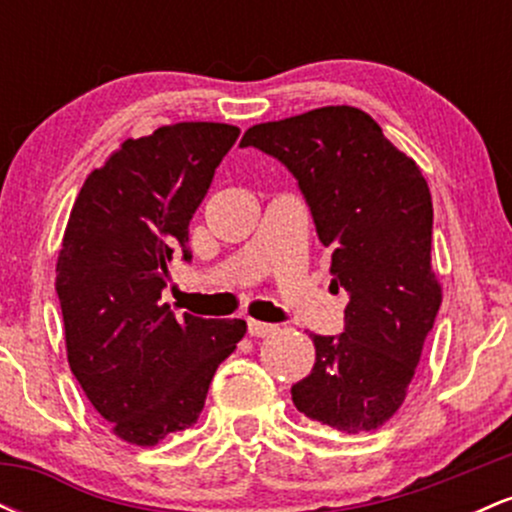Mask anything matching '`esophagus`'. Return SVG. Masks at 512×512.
I'll return each mask as SVG.
<instances>
[{
  "label": "esophagus",
  "mask_w": 512,
  "mask_h": 512,
  "mask_svg": "<svg viewBox=\"0 0 512 512\" xmlns=\"http://www.w3.org/2000/svg\"><path fill=\"white\" fill-rule=\"evenodd\" d=\"M248 332H250V337H269V334L276 332V327L269 325V322L250 320L248 322Z\"/></svg>",
  "instance_id": "1"
}]
</instances>
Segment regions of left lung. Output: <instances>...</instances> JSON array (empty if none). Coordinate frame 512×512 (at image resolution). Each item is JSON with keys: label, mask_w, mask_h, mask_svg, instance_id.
<instances>
[{"label": "left lung", "mask_w": 512, "mask_h": 512, "mask_svg": "<svg viewBox=\"0 0 512 512\" xmlns=\"http://www.w3.org/2000/svg\"><path fill=\"white\" fill-rule=\"evenodd\" d=\"M240 146H257L296 175L317 236L332 248V286L349 293L344 334H310L315 366L291 387L293 404L342 433L375 431L404 404L443 301L428 182L351 105L262 122Z\"/></svg>", "instance_id": "obj_1"}]
</instances>
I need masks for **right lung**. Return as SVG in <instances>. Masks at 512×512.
Wrapping results in <instances>:
<instances>
[{
	"label": "right lung",
	"instance_id": "add662e5",
	"mask_svg": "<svg viewBox=\"0 0 512 512\" xmlns=\"http://www.w3.org/2000/svg\"><path fill=\"white\" fill-rule=\"evenodd\" d=\"M223 122H178L125 139L76 197L55 289L67 361L117 438L154 448L195 426L209 383L243 339V320L175 317L161 303L173 248L236 144Z\"/></svg>",
	"mask_w": 512,
	"mask_h": 512
}]
</instances>
